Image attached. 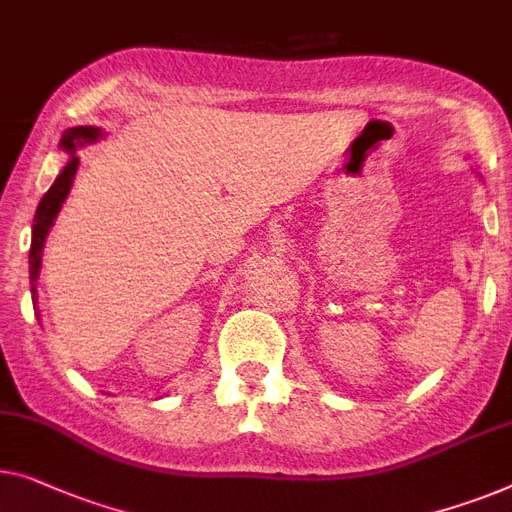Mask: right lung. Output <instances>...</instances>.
Listing matches in <instances>:
<instances>
[{"label": "right lung", "mask_w": 512, "mask_h": 512, "mask_svg": "<svg viewBox=\"0 0 512 512\" xmlns=\"http://www.w3.org/2000/svg\"><path fill=\"white\" fill-rule=\"evenodd\" d=\"M99 136H101V131L94 129V127L66 129L64 136H62V147H64V150L73 152L78 145L92 143V140H96ZM76 170H78V159L71 157L69 164H66L62 173L57 175L53 187H50L46 191V196L41 198L39 207H36L34 226H32V247H29V279H32V281H36V277H39L43 242H46V235L50 231V226H53V221L57 217L59 207H62V203H64V198L69 196L71 182H73V175H76ZM32 293H36L34 286H32ZM34 298H36V295H34Z\"/></svg>", "instance_id": "1"}]
</instances>
